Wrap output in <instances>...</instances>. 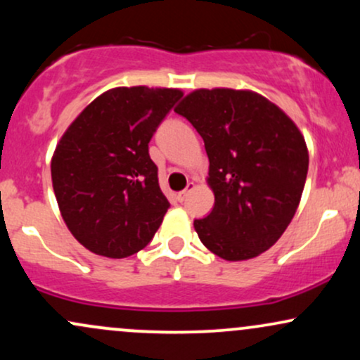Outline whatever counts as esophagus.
<instances>
[{
	"mask_svg": "<svg viewBox=\"0 0 360 360\" xmlns=\"http://www.w3.org/2000/svg\"><path fill=\"white\" fill-rule=\"evenodd\" d=\"M194 188H196V184H194V183H188V188H186V189H184V191L177 193V200H179V201H184V200H186V198H188V194H189V193H191Z\"/></svg>",
	"mask_w": 360,
	"mask_h": 360,
	"instance_id": "34e87169",
	"label": "esophagus"
}]
</instances>
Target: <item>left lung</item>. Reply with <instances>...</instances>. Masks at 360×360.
Listing matches in <instances>:
<instances>
[{
	"mask_svg": "<svg viewBox=\"0 0 360 360\" xmlns=\"http://www.w3.org/2000/svg\"><path fill=\"white\" fill-rule=\"evenodd\" d=\"M205 140L214 194L194 220L208 250L249 260L271 249L295 217L308 174V147L278 105L250 89H194L174 108Z\"/></svg>",
	"mask_w": 360,
	"mask_h": 360,
	"instance_id": "left-lung-1",
	"label": "left lung"
}]
</instances>
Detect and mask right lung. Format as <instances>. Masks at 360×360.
<instances>
[{"label": "right lung", "mask_w": 360, "mask_h": 360, "mask_svg": "<svg viewBox=\"0 0 360 360\" xmlns=\"http://www.w3.org/2000/svg\"><path fill=\"white\" fill-rule=\"evenodd\" d=\"M183 96L176 88L120 86L77 115L53 150L60 214L81 245L123 259L150 243L169 208L148 142Z\"/></svg>", "instance_id": "1"}]
</instances>
